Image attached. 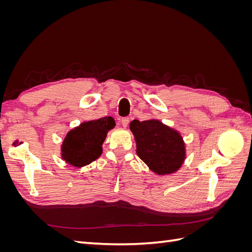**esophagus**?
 I'll use <instances>...</instances> for the list:
<instances>
[{"mask_svg":"<svg viewBox=\"0 0 252 252\" xmlns=\"http://www.w3.org/2000/svg\"><path fill=\"white\" fill-rule=\"evenodd\" d=\"M121 123H122V125H123V127H124V128H126V127L128 126V124H129V118H124V119H122Z\"/></svg>","mask_w":252,"mask_h":252,"instance_id":"esophagus-1","label":"esophagus"}]
</instances>
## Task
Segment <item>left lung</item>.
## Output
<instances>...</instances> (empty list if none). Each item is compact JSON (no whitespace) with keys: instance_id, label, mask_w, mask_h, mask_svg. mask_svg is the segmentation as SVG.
<instances>
[{"instance_id":"8db88e82","label":"left lung","mask_w":252,"mask_h":252,"mask_svg":"<svg viewBox=\"0 0 252 252\" xmlns=\"http://www.w3.org/2000/svg\"><path fill=\"white\" fill-rule=\"evenodd\" d=\"M130 130L136 155L152 172L166 175L181 169L186 159V144L179 130L158 119L133 120Z\"/></svg>"}]
</instances>
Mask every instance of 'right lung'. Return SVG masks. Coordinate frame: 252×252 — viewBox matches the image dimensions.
<instances>
[{"instance_id": "right-lung-1", "label": "right lung", "mask_w": 252, "mask_h": 252, "mask_svg": "<svg viewBox=\"0 0 252 252\" xmlns=\"http://www.w3.org/2000/svg\"><path fill=\"white\" fill-rule=\"evenodd\" d=\"M116 126L111 117L83 122L67 132L61 145V158L72 167H84L100 158L108 131Z\"/></svg>"}]
</instances>
